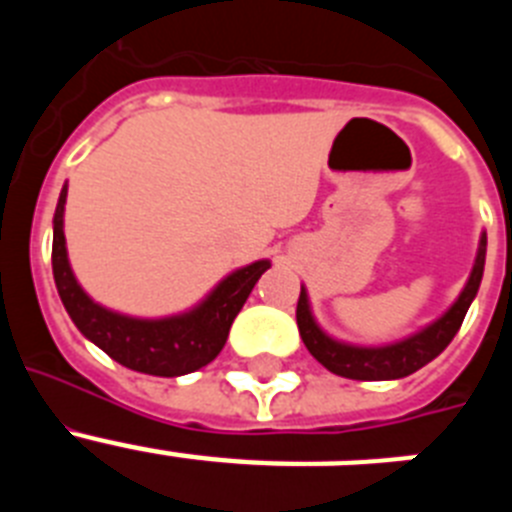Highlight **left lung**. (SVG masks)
<instances>
[{"label": "left lung", "mask_w": 512, "mask_h": 512, "mask_svg": "<svg viewBox=\"0 0 512 512\" xmlns=\"http://www.w3.org/2000/svg\"><path fill=\"white\" fill-rule=\"evenodd\" d=\"M485 253H487V233L479 235L477 259H474L472 274L467 284L454 300V305L443 312L441 318L428 323L425 328L415 330L413 336L400 338V341L382 343V346H359V343H346L328 336L320 323L312 315L307 289H300L297 300V328L310 351L328 372L346 379H359V382H387V379H402L418 372L420 366L436 359L443 348L449 346L451 338L459 333L464 315L469 305L477 297L479 282L485 274Z\"/></svg>", "instance_id": "8db88e82"}]
</instances>
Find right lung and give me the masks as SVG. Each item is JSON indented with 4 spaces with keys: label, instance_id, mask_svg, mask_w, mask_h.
I'll return each mask as SVG.
<instances>
[{
    "label": "right lung",
    "instance_id": "obj_1",
    "mask_svg": "<svg viewBox=\"0 0 512 512\" xmlns=\"http://www.w3.org/2000/svg\"><path fill=\"white\" fill-rule=\"evenodd\" d=\"M69 184H63L53 215V279L58 297L81 336L133 372L153 377H182L210 364L228 341L230 325L251 295L253 284L271 266L269 259L230 271L189 310L166 318H133L102 307L81 289L69 264L63 212Z\"/></svg>",
    "mask_w": 512,
    "mask_h": 512
}]
</instances>
